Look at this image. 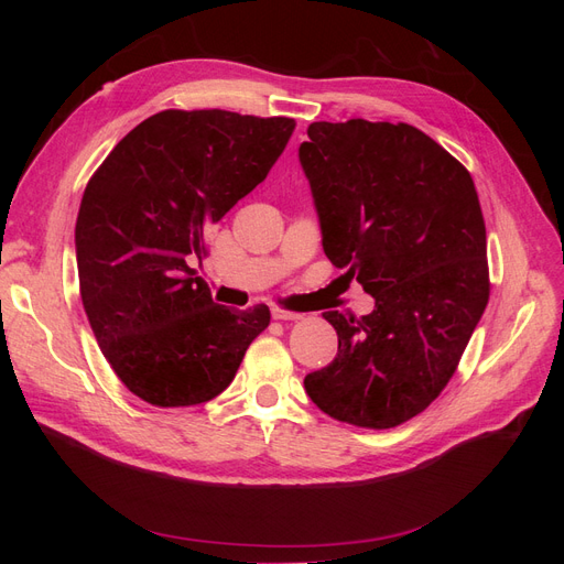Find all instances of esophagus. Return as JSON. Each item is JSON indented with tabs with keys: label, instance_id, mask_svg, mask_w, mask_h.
Here are the masks:
<instances>
[{
	"label": "esophagus",
	"instance_id": "34e87169",
	"mask_svg": "<svg viewBox=\"0 0 564 564\" xmlns=\"http://www.w3.org/2000/svg\"><path fill=\"white\" fill-rule=\"evenodd\" d=\"M272 319H301V315H299V313H289V311L275 308V311H272Z\"/></svg>",
	"mask_w": 564,
	"mask_h": 564
}]
</instances>
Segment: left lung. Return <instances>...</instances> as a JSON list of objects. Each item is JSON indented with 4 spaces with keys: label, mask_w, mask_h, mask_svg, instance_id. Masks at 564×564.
<instances>
[{
    "label": "left lung",
    "mask_w": 564,
    "mask_h": 564,
    "mask_svg": "<svg viewBox=\"0 0 564 564\" xmlns=\"http://www.w3.org/2000/svg\"><path fill=\"white\" fill-rule=\"evenodd\" d=\"M299 162L327 259L373 296L324 313L334 360L303 379L338 421L395 429L447 386L489 301L487 232L466 166L416 127L313 122Z\"/></svg>",
    "instance_id": "obj_1"
}]
</instances>
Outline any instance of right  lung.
Returning a JSON list of instances; mask_svg holds the SVG:
<instances>
[{"mask_svg":"<svg viewBox=\"0 0 564 564\" xmlns=\"http://www.w3.org/2000/svg\"><path fill=\"white\" fill-rule=\"evenodd\" d=\"M296 122L228 110H162L131 129L84 191L79 292L106 360L133 395L191 406L220 395L268 305L230 311L187 261L259 185Z\"/></svg>","mask_w":564,"mask_h":564,"instance_id":"1","label":"right lung"}]
</instances>
